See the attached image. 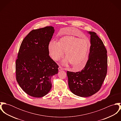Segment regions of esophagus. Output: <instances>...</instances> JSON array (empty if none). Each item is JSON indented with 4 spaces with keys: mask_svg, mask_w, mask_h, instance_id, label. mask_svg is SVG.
<instances>
[{
    "mask_svg": "<svg viewBox=\"0 0 121 121\" xmlns=\"http://www.w3.org/2000/svg\"><path fill=\"white\" fill-rule=\"evenodd\" d=\"M58 70H59V71H61V70H64V69L63 68H62V67H59V68H58Z\"/></svg>",
    "mask_w": 121,
    "mask_h": 121,
    "instance_id": "obj_1",
    "label": "esophagus"
}]
</instances>
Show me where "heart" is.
Instances as JSON below:
<instances>
[{"label":"heart","mask_w":121,"mask_h":121,"mask_svg":"<svg viewBox=\"0 0 121 121\" xmlns=\"http://www.w3.org/2000/svg\"><path fill=\"white\" fill-rule=\"evenodd\" d=\"M90 46V42L87 39L65 36L61 38L57 43L50 41L48 45V51L51 57L55 61L62 58L65 52L67 58L63 62H70L71 65L80 70L86 65Z\"/></svg>","instance_id":"1"}]
</instances>
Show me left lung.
I'll list each match as a JSON object with an SVG mask.
<instances>
[{
	"label": "left lung",
	"instance_id": "1",
	"mask_svg": "<svg viewBox=\"0 0 121 121\" xmlns=\"http://www.w3.org/2000/svg\"><path fill=\"white\" fill-rule=\"evenodd\" d=\"M90 35V49L88 59L81 71H67L70 91L80 97H89L101 88L107 72V50L102 40L95 32Z\"/></svg>",
	"mask_w": 121,
	"mask_h": 121
}]
</instances>
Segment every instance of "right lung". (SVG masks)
Returning a JSON list of instances; mask_svg holds the SVG:
<instances>
[{"label": "right lung", "instance_id": "1", "mask_svg": "<svg viewBox=\"0 0 121 121\" xmlns=\"http://www.w3.org/2000/svg\"><path fill=\"white\" fill-rule=\"evenodd\" d=\"M54 27L46 26L31 31L23 40L16 61L17 83L27 95L42 97L52 87V76L58 66L49 55L48 45Z\"/></svg>", "mask_w": 121, "mask_h": 121}]
</instances>
